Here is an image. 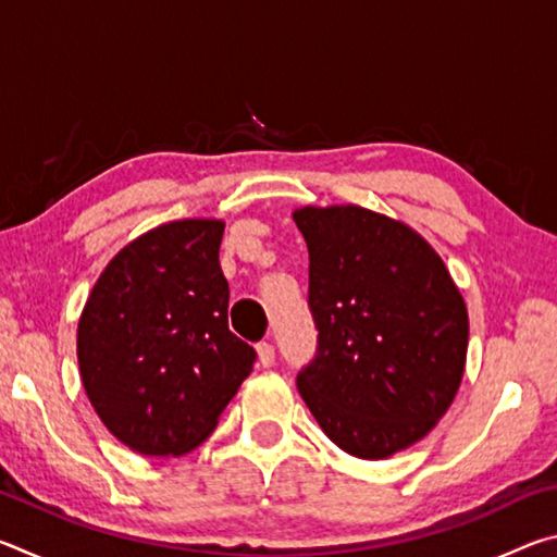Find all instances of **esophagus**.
<instances>
[{
  "instance_id": "1",
  "label": "esophagus",
  "mask_w": 557,
  "mask_h": 557,
  "mask_svg": "<svg viewBox=\"0 0 557 557\" xmlns=\"http://www.w3.org/2000/svg\"><path fill=\"white\" fill-rule=\"evenodd\" d=\"M256 351H258V363L260 366H265V369H270V366L275 363V346H272V344L262 342V344L256 346Z\"/></svg>"
}]
</instances>
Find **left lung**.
I'll return each mask as SVG.
<instances>
[{"mask_svg":"<svg viewBox=\"0 0 557 557\" xmlns=\"http://www.w3.org/2000/svg\"><path fill=\"white\" fill-rule=\"evenodd\" d=\"M309 250L314 361L297 375L324 435L358 459H385L437 425L467 366L465 297L408 223L363 206L292 211Z\"/></svg>","mask_w":557,"mask_h":557,"instance_id":"1","label":"left lung"}]
</instances>
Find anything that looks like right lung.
I'll return each mask as SVG.
<instances>
[{
	"instance_id": "right-lung-1",
	"label": "right lung",
	"mask_w": 557,
	"mask_h": 557,
	"mask_svg": "<svg viewBox=\"0 0 557 557\" xmlns=\"http://www.w3.org/2000/svg\"><path fill=\"white\" fill-rule=\"evenodd\" d=\"M223 228L184 219L129 240L81 312L83 388L110 435L137 455L199 447L252 371L256 351L228 329Z\"/></svg>"
}]
</instances>
